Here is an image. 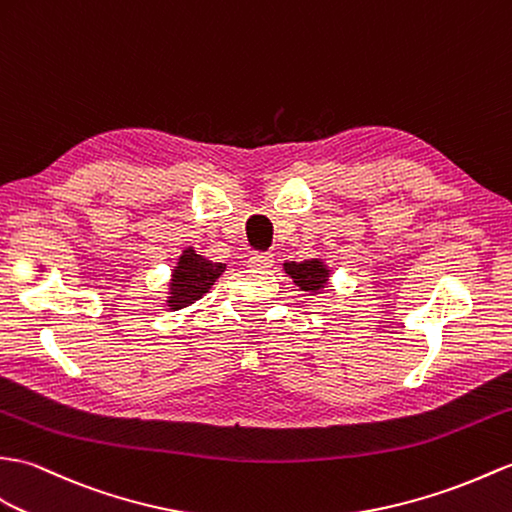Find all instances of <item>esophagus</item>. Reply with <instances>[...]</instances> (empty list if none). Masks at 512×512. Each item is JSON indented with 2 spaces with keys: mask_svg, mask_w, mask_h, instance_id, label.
<instances>
[{
  "mask_svg": "<svg viewBox=\"0 0 512 512\" xmlns=\"http://www.w3.org/2000/svg\"><path fill=\"white\" fill-rule=\"evenodd\" d=\"M248 264L253 268H270L275 264V255L272 253H253L251 259H248Z\"/></svg>",
  "mask_w": 512,
  "mask_h": 512,
  "instance_id": "obj_1",
  "label": "esophagus"
}]
</instances>
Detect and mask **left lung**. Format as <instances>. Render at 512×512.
<instances>
[{"mask_svg":"<svg viewBox=\"0 0 512 512\" xmlns=\"http://www.w3.org/2000/svg\"><path fill=\"white\" fill-rule=\"evenodd\" d=\"M283 270L285 275L294 281V285H299L301 292H307L310 296L323 292L329 285V277H331V270L325 264L323 257H312L303 261H285Z\"/></svg>","mask_w":512,"mask_h":512,"instance_id":"left-lung-1","label":"left lung"}]
</instances>
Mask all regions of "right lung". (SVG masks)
<instances>
[{"label":"right lung","instance_id":"obj_1","mask_svg":"<svg viewBox=\"0 0 512 512\" xmlns=\"http://www.w3.org/2000/svg\"><path fill=\"white\" fill-rule=\"evenodd\" d=\"M224 270H227V264L211 261L205 255H198L194 246H187L172 268L165 305L176 312L196 303L211 290V285Z\"/></svg>","mask_w":512,"mask_h":512}]
</instances>
